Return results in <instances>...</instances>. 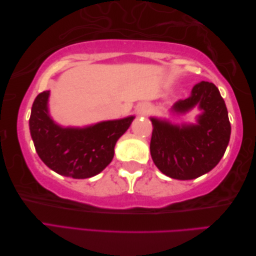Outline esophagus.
Segmentation results:
<instances>
[{
    "instance_id": "34e87169",
    "label": "esophagus",
    "mask_w": 256,
    "mask_h": 256,
    "mask_svg": "<svg viewBox=\"0 0 256 256\" xmlns=\"http://www.w3.org/2000/svg\"><path fill=\"white\" fill-rule=\"evenodd\" d=\"M146 113H148V110H146V108H142V110L140 111V114H142V116H145Z\"/></svg>"
}]
</instances>
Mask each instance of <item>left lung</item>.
Here are the masks:
<instances>
[{"label": "left lung", "mask_w": 256, "mask_h": 256, "mask_svg": "<svg viewBox=\"0 0 256 256\" xmlns=\"http://www.w3.org/2000/svg\"><path fill=\"white\" fill-rule=\"evenodd\" d=\"M196 106L202 111L197 124L179 126L150 118L152 158L162 174L179 180L198 178L210 172L224 155L230 140L226 103L214 84L201 81L192 88V96L177 101L172 108L176 113H186Z\"/></svg>", "instance_id": "1"}]
</instances>
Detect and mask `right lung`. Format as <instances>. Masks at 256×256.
Returning a JSON list of instances; mask_svg holds the SVG:
<instances>
[{"label": "right lung", "instance_id": "right-lung-1", "mask_svg": "<svg viewBox=\"0 0 256 256\" xmlns=\"http://www.w3.org/2000/svg\"><path fill=\"white\" fill-rule=\"evenodd\" d=\"M48 96L50 91L36 96L30 118V135L38 156L59 175L74 179L98 175L111 162L114 146L128 131L134 116L84 128H62L50 116Z\"/></svg>", "mask_w": 256, "mask_h": 256}]
</instances>
